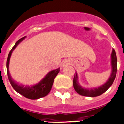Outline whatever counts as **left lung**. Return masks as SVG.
<instances>
[{"instance_id": "left-lung-1", "label": "left lung", "mask_w": 124, "mask_h": 124, "mask_svg": "<svg viewBox=\"0 0 124 124\" xmlns=\"http://www.w3.org/2000/svg\"><path fill=\"white\" fill-rule=\"evenodd\" d=\"M111 66H112V72L110 75V78L108 80V81L105 83V84L99 87L98 88H94V89H85L80 86L78 82V77L77 73H75L74 78L73 80V87L77 93L79 94L81 96L88 97H96L100 96L102 94L106 92L107 90L110 87L113 81L115 78L117 71V58L115 53V50L113 49L111 53Z\"/></svg>"}]
</instances>
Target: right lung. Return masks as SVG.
Returning a JSON list of instances; mask_svg holds the SVG:
<instances>
[{"label": "right lung", "mask_w": 124, "mask_h": 124, "mask_svg": "<svg viewBox=\"0 0 124 124\" xmlns=\"http://www.w3.org/2000/svg\"><path fill=\"white\" fill-rule=\"evenodd\" d=\"M25 37L21 38L19 40L16 42L12 49L9 52L8 55V59H7V63H6V67H7V74H8V78L11 83V85L16 91L18 92L19 94L24 96L25 98L30 99V100H37L39 98H43L46 96L49 93L52 86H53L54 80L56 75L59 73L60 69L54 70L53 71H50L49 73L41 81L37 84L32 85V86H28V85H24L19 84L18 83L15 82L13 78H11V76L9 71V60L11 58V54L13 50L16 47V46L21 41L24 39Z\"/></svg>", "instance_id": "1"}]
</instances>
